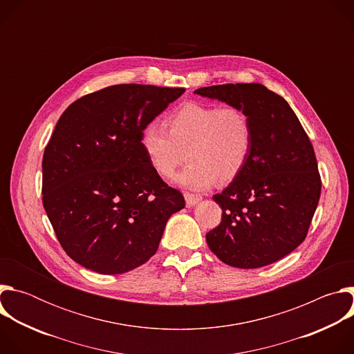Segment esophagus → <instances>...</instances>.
I'll use <instances>...</instances> for the list:
<instances>
[{
  "label": "esophagus",
  "instance_id": "esophagus-1",
  "mask_svg": "<svg viewBox=\"0 0 354 354\" xmlns=\"http://www.w3.org/2000/svg\"><path fill=\"white\" fill-rule=\"evenodd\" d=\"M200 200H201V196H200V194L185 193V201H186V206H187V207H193V206H196Z\"/></svg>",
  "mask_w": 354,
  "mask_h": 354
}]
</instances>
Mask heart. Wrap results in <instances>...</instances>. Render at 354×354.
<instances>
[{
	"label": "heart",
	"instance_id": "heart-1",
	"mask_svg": "<svg viewBox=\"0 0 354 354\" xmlns=\"http://www.w3.org/2000/svg\"><path fill=\"white\" fill-rule=\"evenodd\" d=\"M169 131L160 122L147 123L140 147L162 178H172L189 157V165L176 182L190 189L210 187L217 179H234L245 165L252 147V124L235 106L218 108L189 102L168 118Z\"/></svg>",
	"mask_w": 354,
	"mask_h": 354
}]
</instances>
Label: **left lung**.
Returning <instances> with one entry per match:
<instances>
[{"label": "left lung", "mask_w": 354, "mask_h": 354, "mask_svg": "<svg viewBox=\"0 0 354 354\" xmlns=\"http://www.w3.org/2000/svg\"><path fill=\"white\" fill-rule=\"evenodd\" d=\"M194 93L242 109L254 133L245 165L213 196L223 218L207 232V245L239 269L277 262L306 239L319 201L311 141L290 105L262 84L213 85Z\"/></svg>", "instance_id": "obj_1"}]
</instances>
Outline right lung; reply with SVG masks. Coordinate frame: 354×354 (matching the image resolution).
<instances>
[{"label": "right lung", "instance_id": "right-lung-1", "mask_svg": "<svg viewBox=\"0 0 354 354\" xmlns=\"http://www.w3.org/2000/svg\"><path fill=\"white\" fill-rule=\"evenodd\" d=\"M183 92L113 85L80 97L59 119L43 154V206L74 262L120 274L157 252L185 198L149 167L140 134Z\"/></svg>", "mask_w": 354, "mask_h": 354}]
</instances>
